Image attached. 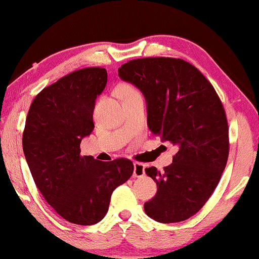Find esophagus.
Here are the masks:
<instances>
[{
	"mask_svg": "<svg viewBox=\"0 0 259 259\" xmlns=\"http://www.w3.org/2000/svg\"><path fill=\"white\" fill-rule=\"evenodd\" d=\"M133 175L136 178H141L145 175V164L141 162H134V171Z\"/></svg>",
	"mask_w": 259,
	"mask_h": 259,
	"instance_id": "34e87169",
	"label": "esophagus"
}]
</instances>
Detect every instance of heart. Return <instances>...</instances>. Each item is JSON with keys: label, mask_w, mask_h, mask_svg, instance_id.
Returning <instances> with one entry per match:
<instances>
[{"label": "heart", "mask_w": 259, "mask_h": 259, "mask_svg": "<svg viewBox=\"0 0 259 259\" xmlns=\"http://www.w3.org/2000/svg\"><path fill=\"white\" fill-rule=\"evenodd\" d=\"M118 92L120 97L123 99H127V98H131V97H136V96H141L140 92L138 91V90L134 88V86L130 85V84H121L119 86L118 89Z\"/></svg>", "instance_id": "heart-1"}]
</instances>
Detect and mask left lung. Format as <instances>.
<instances>
[{
	"mask_svg": "<svg viewBox=\"0 0 259 259\" xmlns=\"http://www.w3.org/2000/svg\"><path fill=\"white\" fill-rule=\"evenodd\" d=\"M118 71L144 93L152 133L178 148L163 171L146 168L157 192L145 211L161 223L188 220L207 203L227 166L229 127L223 104L210 81L183 59L138 58Z\"/></svg>",
	"mask_w": 259,
	"mask_h": 259,
	"instance_id": "left-lung-1",
	"label": "left lung"
}]
</instances>
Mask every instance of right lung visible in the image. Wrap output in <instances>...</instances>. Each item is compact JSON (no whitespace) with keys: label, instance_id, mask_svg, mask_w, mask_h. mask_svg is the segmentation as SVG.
<instances>
[{"label":"right lung","instance_id":"1","mask_svg":"<svg viewBox=\"0 0 259 259\" xmlns=\"http://www.w3.org/2000/svg\"><path fill=\"white\" fill-rule=\"evenodd\" d=\"M107 72L85 67L44 88L30 105L23 131V152L37 188L63 219L92 226L104 219L113 190L133 174V162H110L80 155V142L95 127L97 96Z\"/></svg>","mask_w":259,"mask_h":259}]
</instances>
